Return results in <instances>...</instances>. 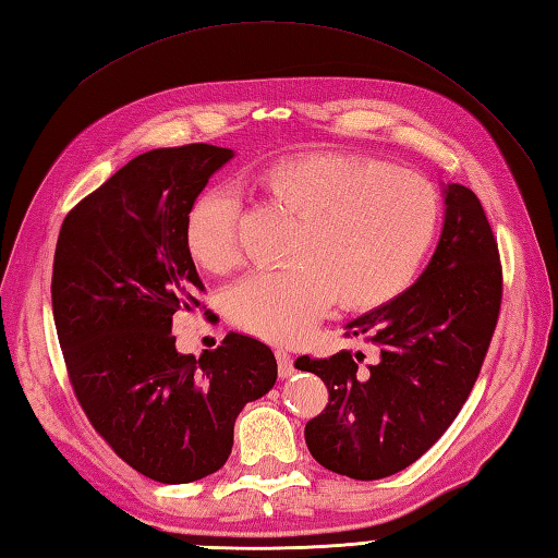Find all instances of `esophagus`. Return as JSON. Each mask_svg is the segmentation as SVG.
Wrapping results in <instances>:
<instances>
[{
  "label": "esophagus",
  "mask_w": 558,
  "mask_h": 558,
  "mask_svg": "<svg viewBox=\"0 0 558 558\" xmlns=\"http://www.w3.org/2000/svg\"><path fill=\"white\" fill-rule=\"evenodd\" d=\"M276 360L280 378H288L292 374V354L288 350H276Z\"/></svg>",
  "instance_id": "34e87169"
}]
</instances>
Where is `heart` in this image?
<instances>
[{
  "label": "heart",
  "mask_w": 558,
  "mask_h": 558,
  "mask_svg": "<svg viewBox=\"0 0 558 558\" xmlns=\"http://www.w3.org/2000/svg\"><path fill=\"white\" fill-rule=\"evenodd\" d=\"M248 189L294 220L288 266L254 272L228 294L232 322L270 342H298L338 302L369 312L410 288L438 230V196L422 177L381 162L310 153L266 165ZM236 201L208 189L184 216L198 268L236 266Z\"/></svg>",
  "instance_id": "1"
}]
</instances>
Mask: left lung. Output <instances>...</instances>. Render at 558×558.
<instances>
[{"mask_svg":"<svg viewBox=\"0 0 558 558\" xmlns=\"http://www.w3.org/2000/svg\"><path fill=\"white\" fill-rule=\"evenodd\" d=\"M436 252L412 288L354 318L345 336L364 338L376 360L340 350L300 357L328 405L306 422L310 453L352 480H381L422 458L465 405L499 322L504 278L492 225L475 192L448 184Z\"/></svg>","mask_w":558,"mask_h":558,"instance_id":"8db88e82","label":"left lung"}]
</instances>
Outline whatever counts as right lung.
<instances>
[{
    "label": "right lung",
    "instance_id": "add662e5",
    "mask_svg": "<svg viewBox=\"0 0 558 558\" xmlns=\"http://www.w3.org/2000/svg\"><path fill=\"white\" fill-rule=\"evenodd\" d=\"M232 156L189 144L129 160L66 213L54 248L52 314L74 393L114 453L162 484L220 470L236 414L278 378L270 348L242 333L201 357L174 348L172 316L206 292L186 208Z\"/></svg>",
    "mask_w": 558,
    "mask_h": 558
}]
</instances>
